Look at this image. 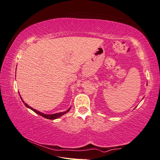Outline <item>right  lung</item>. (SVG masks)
Segmentation results:
<instances>
[{
  "label": "right lung",
  "mask_w": 160,
  "mask_h": 160,
  "mask_svg": "<svg viewBox=\"0 0 160 160\" xmlns=\"http://www.w3.org/2000/svg\"><path fill=\"white\" fill-rule=\"evenodd\" d=\"M19 94H20V93H19ZM20 98H21V97H20ZM21 100H22V98H21ZM22 102L24 103V104H25L27 107L29 108H31V109H32L33 111H34L36 113L38 114V115H41L42 117L45 118L49 119V120H55V119H57V118H60V116H62V115H63L64 114L67 113V112H69V110H70V108H71V107H70V108H69V109L67 110L66 111L61 112V113H54V114H45V113H41V112H40V111H37V110L34 109V108H32L31 107H29L28 104H27L26 103H25V102H24L22 100Z\"/></svg>",
  "instance_id": "add662e5"
}]
</instances>
